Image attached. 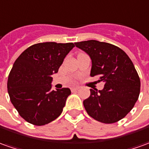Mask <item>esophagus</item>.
Returning <instances> with one entry per match:
<instances>
[{
    "label": "esophagus",
    "instance_id": "1",
    "mask_svg": "<svg viewBox=\"0 0 149 149\" xmlns=\"http://www.w3.org/2000/svg\"><path fill=\"white\" fill-rule=\"evenodd\" d=\"M71 90H72V92L77 91H78L79 90V87H72V89H71Z\"/></svg>",
    "mask_w": 149,
    "mask_h": 149
}]
</instances>
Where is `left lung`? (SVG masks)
<instances>
[{"label":"left lung","instance_id":"left-lung-1","mask_svg":"<svg viewBox=\"0 0 149 149\" xmlns=\"http://www.w3.org/2000/svg\"><path fill=\"white\" fill-rule=\"evenodd\" d=\"M75 45L91 58V77L99 76V81L104 82L103 90H90L91 95L83 101L86 112L106 124L120 121L139 95L140 80L133 63L122 49L109 43L91 40Z\"/></svg>","mask_w":149,"mask_h":149}]
</instances>
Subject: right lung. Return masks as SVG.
<instances>
[{"instance_id":"right-lung-1","label":"right lung","mask_w":149,"mask_h":149,"mask_svg":"<svg viewBox=\"0 0 149 149\" xmlns=\"http://www.w3.org/2000/svg\"><path fill=\"white\" fill-rule=\"evenodd\" d=\"M73 43L44 42L31 45L15 60L7 81L10 101L31 124L43 125L55 120L71 95L69 88L52 90L57 73Z\"/></svg>"}]
</instances>
